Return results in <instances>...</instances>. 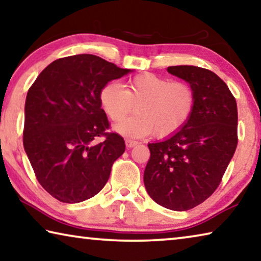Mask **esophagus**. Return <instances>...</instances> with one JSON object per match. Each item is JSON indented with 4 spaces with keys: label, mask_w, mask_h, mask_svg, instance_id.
<instances>
[{
    "label": "esophagus",
    "mask_w": 261,
    "mask_h": 261,
    "mask_svg": "<svg viewBox=\"0 0 261 261\" xmlns=\"http://www.w3.org/2000/svg\"><path fill=\"white\" fill-rule=\"evenodd\" d=\"M125 144H126V147H134L138 144V142H136V140H132V139H129L126 138L125 139Z\"/></svg>",
    "instance_id": "esophagus-1"
}]
</instances>
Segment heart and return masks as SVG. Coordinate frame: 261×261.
<instances>
[{
	"mask_svg": "<svg viewBox=\"0 0 261 261\" xmlns=\"http://www.w3.org/2000/svg\"><path fill=\"white\" fill-rule=\"evenodd\" d=\"M100 105L113 122H119L136 109V115L115 126L119 134L144 137L175 135L188 123L196 107L195 89L187 82L171 81L153 73L130 77L123 85L110 82L100 90Z\"/></svg>",
	"mask_w": 261,
	"mask_h": 261,
	"instance_id": "b5f03b06",
	"label": "heart"
}]
</instances>
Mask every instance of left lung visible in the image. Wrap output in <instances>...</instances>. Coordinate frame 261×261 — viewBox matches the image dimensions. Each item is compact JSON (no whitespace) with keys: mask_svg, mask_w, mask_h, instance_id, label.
<instances>
[{"mask_svg":"<svg viewBox=\"0 0 261 261\" xmlns=\"http://www.w3.org/2000/svg\"><path fill=\"white\" fill-rule=\"evenodd\" d=\"M167 71L195 89L196 107L174 136L148 144L144 185L158 204L185 212L204 202L221 184L238 144L237 103L225 82L209 69L186 65Z\"/></svg>","mask_w":261,"mask_h":261,"instance_id":"left-lung-1","label":"left lung"}]
</instances>
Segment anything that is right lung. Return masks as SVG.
I'll list each match as a JSON object with an SVG mask.
<instances>
[{
	"instance_id": "obj_1",
	"label": "right lung",
	"mask_w": 261,
	"mask_h": 261,
	"mask_svg": "<svg viewBox=\"0 0 261 261\" xmlns=\"http://www.w3.org/2000/svg\"><path fill=\"white\" fill-rule=\"evenodd\" d=\"M129 72L93 55L65 57L45 67L29 89L24 150L41 187L60 202L96 195L125 151L122 136L107 131L98 95Z\"/></svg>"
}]
</instances>
